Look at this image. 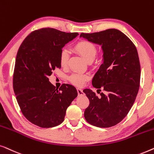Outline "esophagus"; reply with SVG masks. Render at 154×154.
<instances>
[{
	"mask_svg": "<svg viewBox=\"0 0 154 154\" xmlns=\"http://www.w3.org/2000/svg\"><path fill=\"white\" fill-rule=\"evenodd\" d=\"M77 90V93H78V95H79V96H82V95L84 94V93L83 92V90L81 89V88H78Z\"/></svg>",
	"mask_w": 154,
	"mask_h": 154,
	"instance_id": "34e87169",
	"label": "esophagus"
}]
</instances>
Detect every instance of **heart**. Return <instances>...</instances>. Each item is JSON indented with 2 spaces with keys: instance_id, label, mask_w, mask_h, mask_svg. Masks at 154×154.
<instances>
[{
  "instance_id": "1",
  "label": "heart",
  "mask_w": 154,
  "mask_h": 154,
  "mask_svg": "<svg viewBox=\"0 0 154 154\" xmlns=\"http://www.w3.org/2000/svg\"><path fill=\"white\" fill-rule=\"evenodd\" d=\"M75 50L79 53L87 62L93 61L98 54V49L94 43L87 40H82L78 42L74 47ZM69 59L68 52L65 49L60 51L59 56V63L60 66L66 68L68 65ZM89 76L86 74L82 73H74L68 77V80L72 84L77 86L84 85Z\"/></svg>"
}]
</instances>
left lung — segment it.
<instances>
[{
  "mask_svg": "<svg viewBox=\"0 0 154 154\" xmlns=\"http://www.w3.org/2000/svg\"><path fill=\"white\" fill-rule=\"evenodd\" d=\"M80 37L102 46L103 63L92 80L94 87L103 88L100 96L90 89L83 91L89 100L84 111L86 121L94 126L109 128L121 122L135 100L140 82V63L133 42L117 29H107Z\"/></svg>",
  "mask_w": 154,
  "mask_h": 154,
  "instance_id": "obj_1",
  "label": "left lung"
}]
</instances>
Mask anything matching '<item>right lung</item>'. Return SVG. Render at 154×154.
<instances>
[{
	"mask_svg": "<svg viewBox=\"0 0 154 154\" xmlns=\"http://www.w3.org/2000/svg\"><path fill=\"white\" fill-rule=\"evenodd\" d=\"M51 28L30 33L19 47L15 60L13 88L23 116L41 128H51L64 120L66 109L77 96L70 84L57 89L49 81L60 68L59 56L66 44L78 35Z\"/></svg>",
	"mask_w": 154,
	"mask_h": 154,
	"instance_id": "add662e5",
	"label": "right lung"
}]
</instances>
